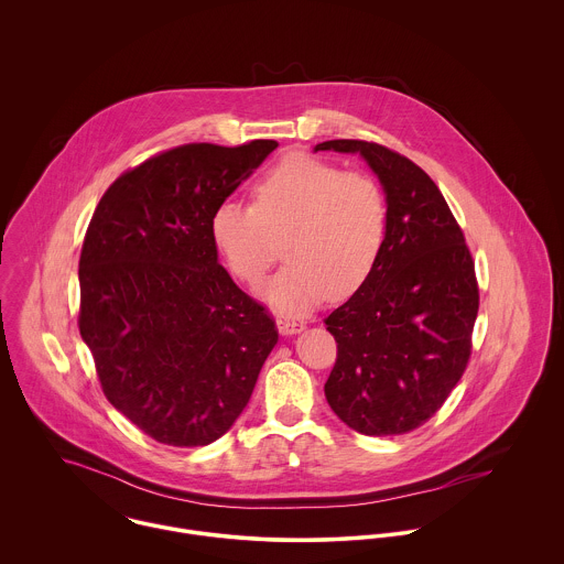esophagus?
Returning <instances> with one entry per match:
<instances>
[{"mask_svg": "<svg viewBox=\"0 0 564 564\" xmlns=\"http://www.w3.org/2000/svg\"><path fill=\"white\" fill-rule=\"evenodd\" d=\"M275 325H278V332L282 336H293V334H300V332L306 329V323L302 319H295V317H278Z\"/></svg>", "mask_w": 564, "mask_h": 564, "instance_id": "esophagus-1", "label": "esophagus"}]
</instances>
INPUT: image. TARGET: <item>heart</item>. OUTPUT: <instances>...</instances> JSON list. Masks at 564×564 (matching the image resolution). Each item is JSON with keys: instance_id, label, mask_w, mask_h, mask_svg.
<instances>
[{"instance_id": "b5f03b06", "label": "heart", "mask_w": 564, "mask_h": 564, "mask_svg": "<svg viewBox=\"0 0 564 564\" xmlns=\"http://www.w3.org/2000/svg\"><path fill=\"white\" fill-rule=\"evenodd\" d=\"M253 206L224 199L210 217V237L228 269L249 286L273 260L282 239L286 264L260 286L264 304L300 315L329 295H354L376 269L387 239V199L365 173L291 154L253 184Z\"/></svg>"}]
</instances>
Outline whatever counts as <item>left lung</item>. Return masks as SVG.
<instances>
[{
  "mask_svg": "<svg viewBox=\"0 0 564 564\" xmlns=\"http://www.w3.org/2000/svg\"><path fill=\"white\" fill-rule=\"evenodd\" d=\"M315 152L358 154L389 213L376 269L325 319L338 343L325 400L360 434H405L445 403L467 367L480 304L474 260L421 166L367 141H325Z\"/></svg>",
  "mask_w": 564,
  "mask_h": 564,
  "instance_id": "8db88e82",
  "label": "left lung"
}]
</instances>
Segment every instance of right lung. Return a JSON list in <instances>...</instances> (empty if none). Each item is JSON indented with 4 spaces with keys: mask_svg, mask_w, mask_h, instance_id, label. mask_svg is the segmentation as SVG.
Wrapping results in <instances>:
<instances>
[{
    "mask_svg": "<svg viewBox=\"0 0 564 564\" xmlns=\"http://www.w3.org/2000/svg\"><path fill=\"white\" fill-rule=\"evenodd\" d=\"M278 148L191 143L123 173L80 253V334L104 395L173 447L221 438L278 343L273 319L219 264L213 210Z\"/></svg>",
    "mask_w": 564,
    "mask_h": 564,
    "instance_id": "1",
    "label": "right lung"
}]
</instances>
